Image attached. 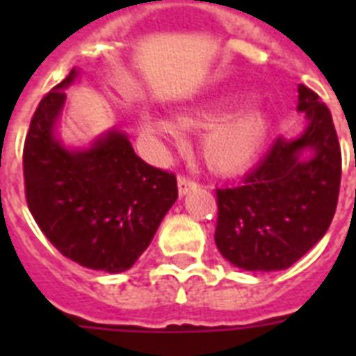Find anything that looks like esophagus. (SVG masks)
<instances>
[{"label": "esophagus", "mask_w": 356, "mask_h": 356, "mask_svg": "<svg viewBox=\"0 0 356 356\" xmlns=\"http://www.w3.org/2000/svg\"><path fill=\"white\" fill-rule=\"evenodd\" d=\"M177 186H179V195H186L190 190L197 186V183H195L194 179L184 177V175H181V177L177 179Z\"/></svg>", "instance_id": "obj_1"}]
</instances>
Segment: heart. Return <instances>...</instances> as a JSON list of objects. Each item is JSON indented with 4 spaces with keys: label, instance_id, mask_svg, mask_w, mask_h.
Returning a JSON list of instances; mask_svg holds the SVG:
<instances>
[{
    "label": "heart",
    "instance_id": "b5f03b06",
    "mask_svg": "<svg viewBox=\"0 0 356 356\" xmlns=\"http://www.w3.org/2000/svg\"><path fill=\"white\" fill-rule=\"evenodd\" d=\"M225 111L223 105L211 103L179 116V123L173 120L145 114L142 120L145 133L164 138L172 144L183 142L184 129L207 127ZM270 131V120L259 107L238 108L223 116L216 124L207 129L201 138V155L207 166L216 173H234L243 170L259 155Z\"/></svg>",
    "mask_w": 356,
    "mask_h": 356
}]
</instances>
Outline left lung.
Segmentation results:
<instances>
[{
  "instance_id": "left-lung-1",
  "label": "left lung",
  "mask_w": 356,
  "mask_h": 356,
  "mask_svg": "<svg viewBox=\"0 0 356 356\" xmlns=\"http://www.w3.org/2000/svg\"><path fill=\"white\" fill-rule=\"evenodd\" d=\"M298 92L303 133L277 138L242 183L216 188L214 240L223 259L245 271L290 268L320 242L337 212L342 153L331 111L305 85Z\"/></svg>"
}]
</instances>
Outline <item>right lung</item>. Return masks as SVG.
Listing matches in <instances>:
<instances>
[{
    "mask_svg": "<svg viewBox=\"0 0 356 356\" xmlns=\"http://www.w3.org/2000/svg\"><path fill=\"white\" fill-rule=\"evenodd\" d=\"M72 70L47 92L24 145L25 197L49 242L77 264L122 273L138 260L177 201L173 173L145 164L122 131L72 149L57 136Z\"/></svg>",
    "mask_w": 356,
    "mask_h": 356,
    "instance_id": "right-lung-1",
    "label": "right lung"
}]
</instances>
